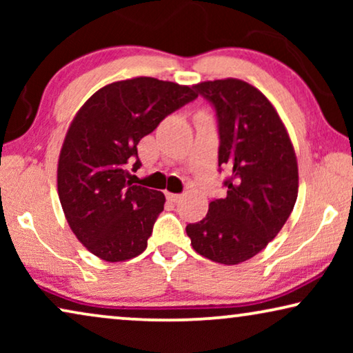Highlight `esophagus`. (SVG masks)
I'll return each mask as SVG.
<instances>
[{
  "label": "esophagus",
  "mask_w": 353,
  "mask_h": 353,
  "mask_svg": "<svg viewBox=\"0 0 353 353\" xmlns=\"http://www.w3.org/2000/svg\"><path fill=\"white\" fill-rule=\"evenodd\" d=\"M181 194H173V192H167V199L170 202H178L181 199Z\"/></svg>",
  "instance_id": "1"
}]
</instances>
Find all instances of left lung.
I'll return each mask as SVG.
<instances>
[{
  "label": "left lung",
  "mask_w": 353,
  "mask_h": 353,
  "mask_svg": "<svg viewBox=\"0 0 353 353\" xmlns=\"http://www.w3.org/2000/svg\"><path fill=\"white\" fill-rule=\"evenodd\" d=\"M219 120V165L230 172L226 197L186 226L202 257L223 265L252 259L286 223L297 199L299 168L281 117L262 91L239 79L194 85Z\"/></svg>",
  "instance_id": "left-lung-1"
}]
</instances>
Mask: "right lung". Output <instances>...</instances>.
I'll list each match as a JSON object with an SVG mask.
<instances>
[{"label": "right lung", "mask_w": 353, "mask_h": 353, "mask_svg": "<svg viewBox=\"0 0 353 353\" xmlns=\"http://www.w3.org/2000/svg\"><path fill=\"white\" fill-rule=\"evenodd\" d=\"M194 86L152 77L114 81L79 109L57 162V194L77 239L105 262H125L148 248L163 210L161 191L137 186L138 143L181 105Z\"/></svg>", "instance_id": "right-lung-1"}]
</instances>
